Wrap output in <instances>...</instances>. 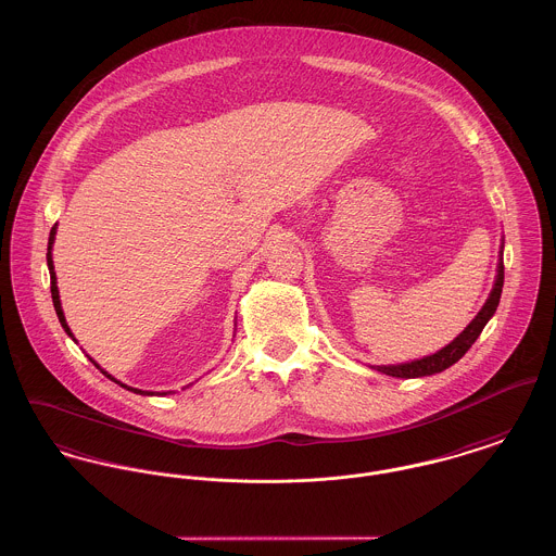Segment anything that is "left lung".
<instances>
[{
	"label": "left lung",
	"instance_id": "left-lung-1",
	"mask_svg": "<svg viewBox=\"0 0 556 556\" xmlns=\"http://www.w3.org/2000/svg\"><path fill=\"white\" fill-rule=\"evenodd\" d=\"M504 249V247H502ZM504 287V262H502V251H500V262H497V276L494 282V289L490 292L485 305L481 307V312L475 316V320L468 324L467 328L443 350H439L433 355H427L422 359H414L406 364H395V366H377V370L389 377H400V379H418V377H429L441 372L445 368H450L452 364H456L468 350L470 345L477 341V337L481 334V330L485 328V324L496 314L497 303H500V294Z\"/></svg>",
	"mask_w": 556,
	"mask_h": 556
}]
</instances>
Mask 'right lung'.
Masks as SVG:
<instances>
[{
  "label": "right lung",
  "instance_id": "1",
  "mask_svg": "<svg viewBox=\"0 0 556 556\" xmlns=\"http://www.w3.org/2000/svg\"><path fill=\"white\" fill-rule=\"evenodd\" d=\"M54 238H56V226L50 230V238H48V269H50V291H52V301H54V309H56V316H59L60 324H62V328H64V332L68 334V337H73V332H71V328H68V324L64 320V314H62V305H60V296H59V287H56V271H54V262H52V244H54ZM96 364V362H93ZM98 366V364H96ZM100 368V366H98ZM102 370V368H100ZM102 375L104 377H109L111 380H115L117 384L121 387H125L127 391H134V393H140V395H154L152 391H142V389H134V387H127V384H123V382H118L117 379H113L106 370H102Z\"/></svg>",
  "mask_w": 556,
  "mask_h": 556
}]
</instances>
